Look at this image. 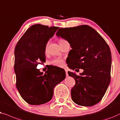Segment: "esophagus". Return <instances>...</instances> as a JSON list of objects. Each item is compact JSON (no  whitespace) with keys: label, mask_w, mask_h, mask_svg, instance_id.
Masks as SVG:
<instances>
[{"label":"esophagus","mask_w":120,"mask_h":120,"mask_svg":"<svg viewBox=\"0 0 120 120\" xmlns=\"http://www.w3.org/2000/svg\"><path fill=\"white\" fill-rule=\"evenodd\" d=\"M66 77H68V72H67V71H66Z\"/></svg>","instance_id":"34e87169"}]
</instances>
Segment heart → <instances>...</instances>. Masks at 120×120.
<instances>
[{
    "instance_id": "obj_1",
    "label": "heart",
    "mask_w": 120,
    "mask_h": 120,
    "mask_svg": "<svg viewBox=\"0 0 120 120\" xmlns=\"http://www.w3.org/2000/svg\"><path fill=\"white\" fill-rule=\"evenodd\" d=\"M64 40H60L59 42L61 41H64ZM50 65L54 66L56 67H62L64 65V64H65V62H64V60L60 58H55L51 60L49 62Z\"/></svg>"
}]
</instances>
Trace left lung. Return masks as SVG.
<instances>
[{
  "mask_svg": "<svg viewBox=\"0 0 120 120\" xmlns=\"http://www.w3.org/2000/svg\"><path fill=\"white\" fill-rule=\"evenodd\" d=\"M56 35L68 41L72 48L70 52L74 66L70 68L84 70L80 75L68 72L75 81L71 89L72 100L85 107L97 104L110 82L111 55L109 45L94 29L87 25L60 28Z\"/></svg>",
  "mask_w": 120,
  "mask_h": 120,
  "instance_id": "8db88e82",
  "label": "left lung"
}]
</instances>
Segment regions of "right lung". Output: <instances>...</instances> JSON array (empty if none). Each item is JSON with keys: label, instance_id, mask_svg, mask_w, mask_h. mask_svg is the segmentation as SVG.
<instances>
[{"label": "right lung", "instance_id": "1", "mask_svg": "<svg viewBox=\"0 0 120 120\" xmlns=\"http://www.w3.org/2000/svg\"><path fill=\"white\" fill-rule=\"evenodd\" d=\"M58 29L57 26L33 25L15 47L16 87L23 99L31 105H40L50 101L54 87L66 77L62 68L48 69L45 74L36 68L40 62L45 61L46 45Z\"/></svg>", "mask_w": 120, "mask_h": 120}]
</instances>
